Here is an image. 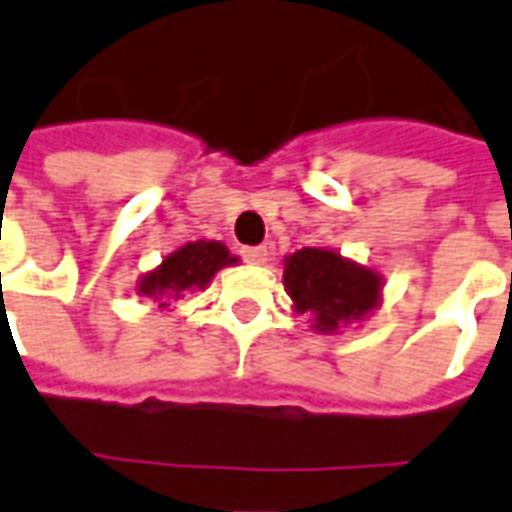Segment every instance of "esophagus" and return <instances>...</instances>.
<instances>
[{
	"mask_svg": "<svg viewBox=\"0 0 512 512\" xmlns=\"http://www.w3.org/2000/svg\"><path fill=\"white\" fill-rule=\"evenodd\" d=\"M241 255H244L246 263H252V266H263V263L268 260V249L266 246H246Z\"/></svg>",
	"mask_w": 512,
	"mask_h": 512,
	"instance_id": "1",
	"label": "esophagus"
}]
</instances>
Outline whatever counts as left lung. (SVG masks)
<instances>
[{
    "label": "left lung",
    "mask_w": 512,
    "mask_h": 512,
    "mask_svg": "<svg viewBox=\"0 0 512 512\" xmlns=\"http://www.w3.org/2000/svg\"><path fill=\"white\" fill-rule=\"evenodd\" d=\"M282 285L293 313L310 318L321 335H338L382 305L385 277L330 246H302L282 260Z\"/></svg>",
    "instance_id": "1"
}]
</instances>
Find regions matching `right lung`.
<instances>
[{
    "label": "right lung",
    "instance_id": "add662e5",
    "mask_svg": "<svg viewBox=\"0 0 512 512\" xmlns=\"http://www.w3.org/2000/svg\"><path fill=\"white\" fill-rule=\"evenodd\" d=\"M238 257L221 241H188L160 260V266L146 271L135 282V293L169 310L185 291H205L221 268L235 266Z\"/></svg>",
    "mask_w": 512,
    "mask_h": 512
}]
</instances>
